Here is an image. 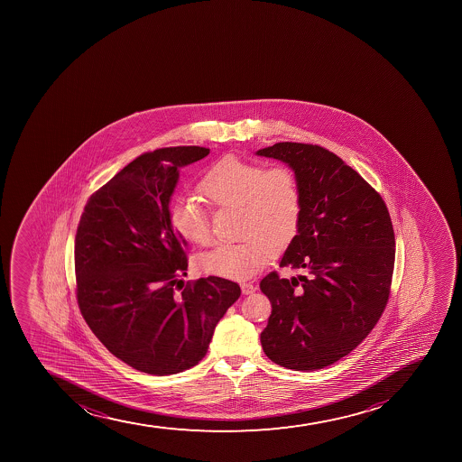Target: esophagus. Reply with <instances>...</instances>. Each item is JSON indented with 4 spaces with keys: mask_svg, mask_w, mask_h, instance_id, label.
Instances as JSON below:
<instances>
[{
    "mask_svg": "<svg viewBox=\"0 0 462 462\" xmlns=\"http://www.w3.org/2000/svg\"><path fill=\"white\" fill-rule=\"evenodd\" d=\"M241 289H243L244 295H250V293H253L254 291H256V286L252 283H243L241 284Z\"/></svg>",
    "mask_w": 462,
    "mask_h": 462,
    "instance_id": "obj_1",
    "label": "esophagus"
}]
</instances>
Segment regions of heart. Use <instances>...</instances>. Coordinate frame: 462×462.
<instances>
[{
    "mask_svg": "<svg viewBox=\"0 0 462 462\" xmlns=\"http://www.w3.org/2000/svg\"><path fill=\"white\" fill-rule=\"evenodd\" d=\"M199 192L217 208L239 209L241 243L221 244L199 257L205 274L245 280L270 262L273 253L289 247L300 230L302 194L295 171L288 165L266 169L259 161L226 155L205 170ZM178 234L205 245L210 239L209 217L194 201H178L171 209Z\"/></svg>",
    "mask_w": 462,
    "mask_h": 462,
    "instance_id": "1",
    "label": "heart"
}]
</instances>
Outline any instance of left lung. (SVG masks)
I'll return each instance as SVG.
<instances>
[{
	"instance_id": "obj_1",
	"label": "left lung",
	"mask_w": 462,
	"mask_h": 462,
	"mask_svg": "<svg viewBox=\"0 0 462 462\" xmlns=\"http://www.w3.org/2000/svg\"><path fill=\"white\" fill-rule=\"evenodd\" d=\"M257 155L297 173L301 224L261 291L273 304L262 331L266 356L293 370L324 369L360 345L389 302L394 232L383 197L356 170L318 144L275 143Z\"/></svg>"
}]
</instances>
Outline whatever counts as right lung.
Here are the masks:
<instances>
[{
	"instance_id": "obj_1",
	"label": "right lung",
	"mask_w": 462,
	"mask_h": 462,
	"mask_svg": "<svg viewBox=\"0 0 462 462\" xmlns=\"http://www.w3.org/2000/svg\"><path fill=\"white\" fill-rule=\"evenodd\" d=\"M199 146L146 152L93 192L75 236L77 301L119 360L149 374H179L206 356L215 325L239 295L230 280L187 282V241L171 224L179 169ZM180 293H175V289Z\"/></svg>"
}]
</instances>
